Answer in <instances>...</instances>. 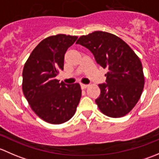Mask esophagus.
<instances>
[{
  "label": "esophagus",
  "instance_id": "34e87169",
  "mask_svg": "<svg viewBox=\"0 0 159 159\" xmlns=\"http://www.w3.org/2000/svg\"><path fill=\"white\" fill-rule=\"evenodd\" d=\"M88 86H89V84H81V89H86V88H88Z\"/></svg>",
  "mask_w": 159,
  "mask_h": 159
}]
</instances>
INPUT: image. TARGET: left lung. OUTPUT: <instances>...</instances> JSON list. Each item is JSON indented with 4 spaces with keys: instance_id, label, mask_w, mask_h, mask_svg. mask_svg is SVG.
<instances>
[{
    "instance_id": "1",
    "label": "left lung",
    "mask_w": 159,
    "mask_h": 159,
    "mask_svg": "<svg viewBox=\"0 0 159 159\" xmlns=\"http://www.w3.org/2000/svg\"><path fill=\"white\" fill-rule=\"evenodd\" d=\"M76 44L87 48L102 68L108 70L106 83L98 84L95 100L101 111L111 118H121L139 102L145 84L139 57L123 40L104 31L80 37Z\"/></svg>"
}]
</instances>
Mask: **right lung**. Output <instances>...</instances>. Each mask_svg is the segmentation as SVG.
Returning a JSON list of instances; mask_svg holds the SVG:
<instances>
[{
  "label": "right lung",
  "instance_id": "obj_1",
  "mask_svg": "<svg viewBox=\"0 0 159 159\" xmlns=\"http://www.w3.org/2000/svg\"><path fill=\"white\" fill-rule=\"evenodd\" d=\"M77 38L66 34L45 38L33 50L24 67V94L34 113L51 124L70 119L81 99L78 83L67 84L55 79L64 69L65 54Z\"/></svg>",
  "mask_w": 159,
  "mask_h": 159
}]
</instances>
